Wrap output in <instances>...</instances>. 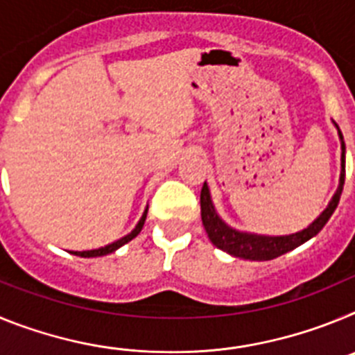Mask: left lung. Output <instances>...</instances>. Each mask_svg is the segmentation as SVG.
<instances>
[{
  "instance_id": "left-lung-1",
  "label": "left lung",
  "mask_w": 355,
  "mask_h": 355,
  "mask_svg": "<svg viewBox=\"0 0 355 355\" xmlns=\"http://www.w3.org/2000/svg\"><path fill=\"white\" fill-rule=\"evenodd\" d=\"M338 128V126H336ZM341 140V175H340V187H338L336 193L331 199L327 208L322 211V215L316 218L313 224L307 225L306 229L293 234H284V236H265V234H254V233H241L236 229L229 227L224 220H222L218 213H216L215 206L211 202V196H209L208 184H202L200 190V216H202V225H205L206 233H208L209 240L215 247H218L224 252L231 254L234 258L250 259V261H268V259L279 258L283 254L290 252V250L297 249L299 245L306 243L307 240H311L315 234L322 231L331 215L336 209L338 202H340L341 192H343L345 184V142L343 135L338 130Z\"/></svg>"
}]
</instances>
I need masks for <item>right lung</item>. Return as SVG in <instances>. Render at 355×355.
Instances as JSON below:
<instances>
[{
  "label": "right lung",
  "instance_id": "1",
  "mask_svg": "<svg viewBox=\"0 0 355 355\" xmlns=\"http://www.w3.org/2000/svg\"><path fill=\"white\" fill-rule=\"evenodd\" d=\"M146 216H147V208H146V211H144L142 218H140V220H139V224L135 225V229H133V231H131L130 234H126V236H122L121 240L114 241V243H110V245H105V247H101V249H94V250H81V252H78V250H72L71 254H76V256H81V258H97V256H106V254H112V252H115V250H117L119 247H122V245H124V243H128V241H131V240H133V238L137 236V234H139L140 231H142V227H144V222H146Z\"/></svg>",
  "mask_w": 355,
  "mask_h": 355
}]
</instances>
